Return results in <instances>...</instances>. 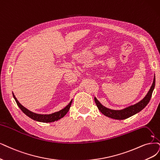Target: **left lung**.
Here are the masks:
<instances>
[{"mask_svg":"<svg viewBox=\"0 0 160 160\" xmlns=\"http://www.w3.org/2000/svg\"><path fill=\"white\" fill-rule=\"evenodd\" d=\"M155 83H156V80H155V76L154 78H153V84L150 88V89L147 93L146 97L141 100L140 102L138 103L130 106L128 108H127L122 110H112L105 108L101 103L99 102L98 100L94 98V100H95V102L96 103L97 107L98 109L101 111V113H103L104 115L107 116L108 117L111 118V119H115L118 120H123L127 119V118L131 117L135 114H137L138 112H140L141 110H142L149 103L150 100L151 99L152 92L153 91V89L155 88Z\"/></svg>","mask_w":160,"mask_h":160,"instance_id":"obj_1","label":"left lung"}]
</instances>
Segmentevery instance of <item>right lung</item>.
Listing matches in <instances>:
<instances>
[{"label": "right lung", "instance_id": "right-lung-1", "mask_svg": "<svg viewBox=\"0 0 160 160\" xmlns=\"http://www.w3.org/2000/svg\"><path fill=\"white\" fill-rule=\"evenodd\" d=\"M13 97L15 99V101L18 105V106L20 108V109L22 111L23 113H25L27 116H28L29 118L31 119L37 121L39 122H54L56 121H58V119H61L67 113V112L69 111L70 108L71 106V103L72 102V100H71L69 104L66 106V108H64L62 110L56 112V113L49 114V115H40V114H37V113H34L33 112L29 111L26 108H25L23 106H22L19 102L18 101L16 97L14 96V93H13Z\"/></svg>", "mask_w": 160, "mask_h": 160}]
</instances>
